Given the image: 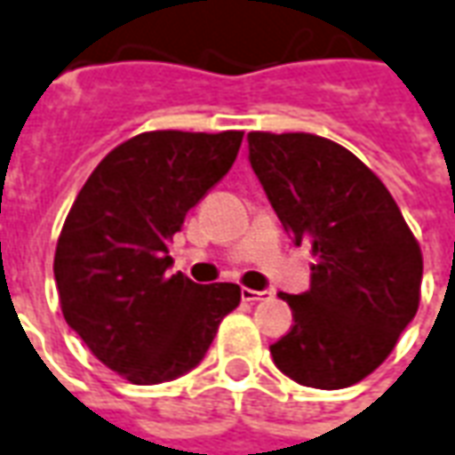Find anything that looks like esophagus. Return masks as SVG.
Wrapping results in <instances>:
<instances>
[{"label":"esophagus","mask_w":455,"mask_h":455,"mask_svg":"<svg viewBox=\"0 0 455 455\" xmlns=\"http://www.w3.org/2000/svg\"><path fill=\"white\" fill-rule=\"evenodd\" d=\"M271 291H253V288H243L241 291V298L246 300V303H259V300H268L271 298Z\"/></svg>","instance_id":"esophagus-1"}]
</instances>
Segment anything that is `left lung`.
Wrapping results in <instances>:
<instances>
[{
    "label": "left lung",
    "instance_id": "1",
    "mask_svg": "<svg viewBox=\"0 0 455 455\" xmlns=\"http://www.w3.org/2000/svg\"><path fill=\"white\" fill-rule=\"evenodd\" d=\"M249 160L283 228L315 259L310 291L281 293L293 325L271 345L275 367L315 389L362 382L419 310V241L382 180L332 140L256 130Z\"/></svg>",
    "mask_w": 455,
    "mask_h": 455
}]
</instances>
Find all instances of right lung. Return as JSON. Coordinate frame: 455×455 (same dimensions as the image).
<instances>
[{"instance_id": "add662e5", "label": "right lung", "mask_w": 455, "mask_h": 455, "mask_svg": "<svg viewBox=\"0 0 455 455\" xmlns=\"http://www.w3.org/2000/svg\"><path fill=\"white\" fill-rule=\"evenodd\" d=\"M243 132H140L85 180L53 256L66 323L108 370L132 384L170 382L196 367L236 283L170 275V243L187 212L231 170Z\"/></svg>"}]
</instances>
